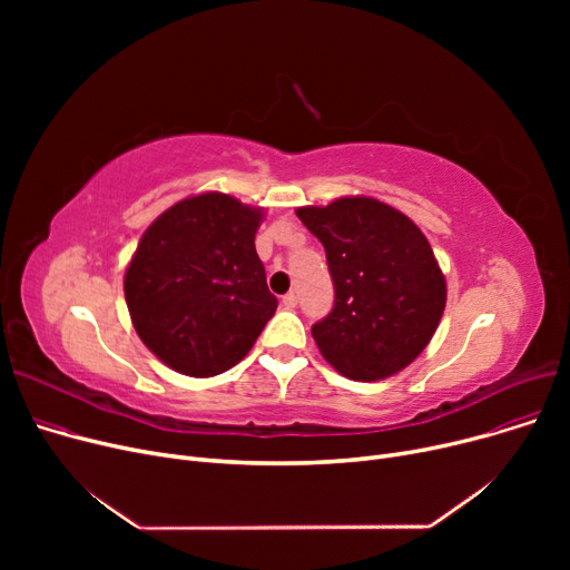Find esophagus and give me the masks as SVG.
<instances>
[{"label": "esophagus", "instance_id": "1", "mask_svg": "<svg viewBox=\"0 0 570 570\" xmlns=\"http://www.w3.org/2000/svg\"><path fill=\"white\" fill-rule=\"evenodd\" d=\"M282 305L286 307V309H293L295 305H297V295L291 291V293H286L284 297H282Z\"/></svg>", "mask_w": 570, "mask_h": 570}]
</instances>
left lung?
Returning a JSON list of instances; mask_svg holds the SVG:
<instances>
[{
    "mask_svg": "<svg viewBox=\"0 0 570 570\" xmlns=\"http://www.w3.org/2000/svg\"><path fill=\"white\" fill-rule=\"evenodd\" d=\"M295 215L321 239L335 284L331 314L312 325L321 355L353 381L402 372L430 344L445 307V277L428 237L367 196Z\"/></svg>",
    "mask_w": 570,
    "mask_h": 570,
    "instance_id": "8db88e82",
    "label": "left lung"
}]
</instances>
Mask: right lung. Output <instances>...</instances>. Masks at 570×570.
Wrapping results in <instances>:
<instances>
[{
  "instance_id": "obj_1",
  "label": "right lung",
  "mask_w": 570,
  "mask_h": 570,
  "mask_svg": "<svg viewBox=\"0 0 570 570\" xmlns=\"http://www.w3.org/2000/svg\"><path fill=\"white\" fill-rule=\"evenodd\" d=\"M261 207L200 194L149 226L125 275L142 344L179 374L205 379L243 361L277 309L254 237Z\"/></svg>"
}]
</instances>
